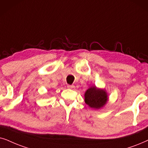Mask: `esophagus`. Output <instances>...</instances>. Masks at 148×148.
I'll use <instances>...</instances> for the list:
<instances>
[{
    "label": "esophagus",
    "instance_id": "1",
    "mask_svg": "<svg viewBox=\"0 0 148 148\" xmlns=\"http://www.w3.org/2000/svg\"><path fill=\"white\" fill-rule=\"evenodd\" d=\"M68 88H70V89H74V88H75V86L74 85H68Z\"/></svg>",
    "mask_w": 148,
    "mask_h": 148
}]
</instances>
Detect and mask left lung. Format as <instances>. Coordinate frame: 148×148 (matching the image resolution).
<instances>
[{
	"label": "left lung",
	"mask_w": 148,
	"mask_h": 148,
	"mask_svg": "<svg viewBox=\"0 0 148 148\" xmlns=\"http://www.w3.org/2000/svg\"><path fill=\"white\" fill-rule=\"evenodd\" d=\"M108 100V94L104 89L98 88L95 86H91L84 93V101L94 109H100L103 107Z\"/></svg>",
	"instance_id": "obj_1"
}]
</instances>
